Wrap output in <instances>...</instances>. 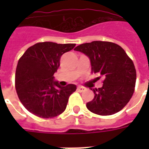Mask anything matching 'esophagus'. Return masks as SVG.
<instances>
[{
  "instance_id": "34e87169",
  "label": "esophagus",
  "mask_w": 149,
  "mask_h": 149,
  "mask_svg": "<svg viewBox=\"0 0 149 149\" xmlns=\"http://www.w3.org/2000/svg\"><path fill=\"white\" fill-rule=\"evenodd\" d=\"M85 91V88L84 87H82V86H78L77 87V91L78 92H83V91Z\"/></svg>"
}]
</instances>
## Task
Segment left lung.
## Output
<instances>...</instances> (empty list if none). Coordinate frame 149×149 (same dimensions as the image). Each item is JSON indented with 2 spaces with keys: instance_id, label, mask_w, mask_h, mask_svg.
I'll use <instances>...</instances> for the list:
<instances>
[{
  "instance_id": "1",
  "label": "left lung",
  "mask_w": 149,
  "mask_h": 149,
  "mask_svg": "<svg viewBox=\"0 0 149 149\" xmlns=\"http://www.w3.org/2000/svg\"><path fill=\"white\" fill-rule=\"evenodd\" d=\"M88 56L91 72L103 77V86L91 89L94 97L86 103L89 111L99 115H112L122 110L134 91L136 70L132 60L120 45L110 42L93 41L75 48Z\"/></svg>"
}]
</instances>
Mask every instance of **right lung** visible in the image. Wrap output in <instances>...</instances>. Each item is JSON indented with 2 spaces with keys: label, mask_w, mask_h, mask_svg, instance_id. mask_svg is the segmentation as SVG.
Instances as JSON below:
<instances>
[{
  "label": "right lung",
  "mask_w": 149,
  "mask_h": 149,
  "mask_svg": "<svg viewBox=\"0 0 149 149\" xmlns=\"http://www.w3.org/2000/svg\"><path fill=\"white\" fill-rule=\"evenodd\" d=\"M75 45L36 43L20 58L15 72V88L20 101L29 112L39 118H49L65 111L77 86H59L53 75L60 65L61 56Z\"/></svg>",
  "instance_id": "obj_1"
}]
</instances>
